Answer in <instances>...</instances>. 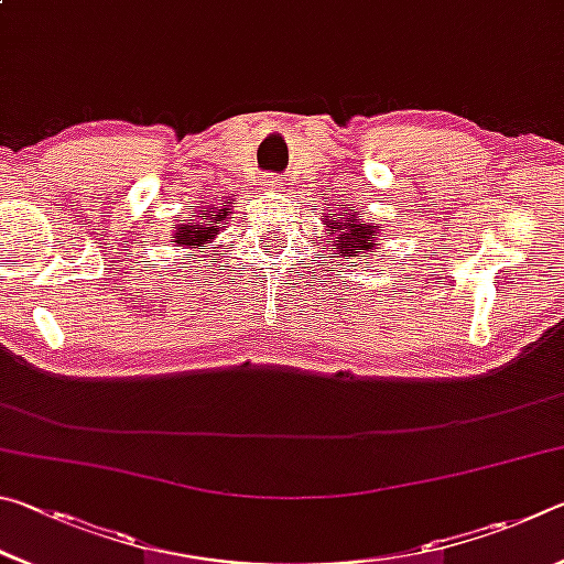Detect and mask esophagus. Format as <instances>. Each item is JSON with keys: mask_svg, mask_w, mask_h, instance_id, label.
<instances>
[{"mask_svg": "<svg viewBox=\"0 0 564 564\" xmlns=\"http://www.w3.org/2000/svg\"><path fill=\"white\" fill-rule=\"evenodd\" d=\"M261 186H263V188H269V191L279 188V186H281V176H275V174H265V176L261 178Z\"/></svg>", "mask_w": 564, "mask_h": 564, "instance_id": "1", "label": "esophagus"}]
</instances>
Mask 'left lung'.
I'll use <instances>...</instances> for the list:
<instances>
[{"label":"left lung","instance_id":"8db88e82","mask_svg":"<svg viewBox=\"0 0 564 564\" xmlns=\"http://www.w3.org/2000/svg\"><path fill=\"white\" fill-rule=\"evenodd\" d=\"M350 212V208H348ZM326 241L338 248V259H346V256H360V253H373L378 246V231L380 226H370L358 218V212L352 208V214H333L326 216Z\"/></svg>","mask_w":564,"mask_h":564}]
</instances>
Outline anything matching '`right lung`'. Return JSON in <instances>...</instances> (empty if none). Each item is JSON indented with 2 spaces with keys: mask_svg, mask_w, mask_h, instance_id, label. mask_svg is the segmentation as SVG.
Masks as SVG:
<instances>
[{
  "mask_svg": "<svg viewBox=\"0 0 564 564\" xmlns=\"http://www.w3.org/2000/svg\"><path fill=\"white\" fill-rule=\"evenodd\" d=\"M226 204H231V198H228ZM228 216H231V208L208 206L204 214L188 216L186 224H178L174 236H171V241L184 248H198L204 243H212L218 231H221V224Z\"/></svg>",
  "mask_w": 564,
  "mask_h": 564,
  "instance_id": "1",
  "label": "right lung"
}]
</instances>
